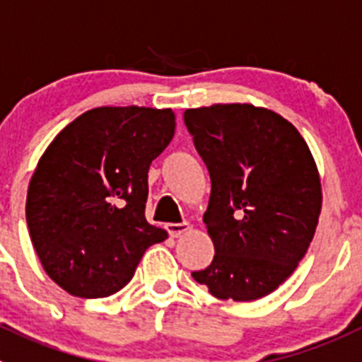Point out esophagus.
Masks as SVG:
<instances>
[{
    "label": "esophagus",
    "instance_id": "esophagus-1",
    "mask_svg": "<svg viewBox=\"0 0 362 362\" xmlns=\"http://www.w3.org/2000/svg\"><path fill=\"white\" fill-rule=\"evenodd\" d=\"M165 229H168V233L171 234V236L178 238L182 236V234L187 233V230H191V223H189V221H182V223H168Z\"/></svg>",
    "mask_w": 362,
    "mask_h": 362
}]
</instances>
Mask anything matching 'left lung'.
I'll use <instances>...</instances> for the list:
<instances>
[{
	"mask_svg": "<svg viewBox=\"0 0 362 362\" xmlns=\"http://www.w3.org/2000/svg\"><path fill=\"white\" fill-rule=\"evenodd\" d=\"M184 120L209 169L204 223L216 250L194 281L218 299L263 298L315 234L323 191L310 148L292 122L249 103L185 110Z\"/></svg>",
	"mask_w": 362,
	"mask_h": 362,
	"instance_id": "1",
	"label": "left lung"
}]
</instances>
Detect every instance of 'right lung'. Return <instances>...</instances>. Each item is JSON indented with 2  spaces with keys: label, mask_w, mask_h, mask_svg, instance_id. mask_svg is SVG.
I'll use <instances>...</instances> for the list:
<instances>
[{
  "label": "right lung",
  "mask_w": 362,
  "mask_h": 362,
  "mask_svg": "<svg viewBox=\"0 0 362 362\" xmlns=\"http://www.w3.org/2000/svg\"><path fill=\"white\" fill-rule=\"evenodd\" d=\"M175 126L171 108L100 106L71 120L45 149L25 213L39 262L68 294H115L146 249L168 238L144 209L149 164Z\"/></svg>",
  "instance_id": "obj_1"
}]
</instances>
